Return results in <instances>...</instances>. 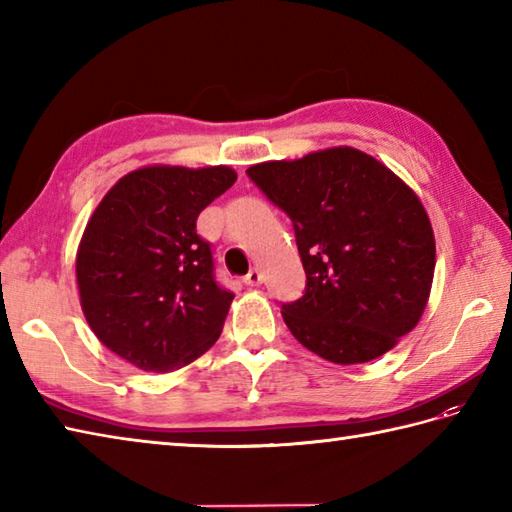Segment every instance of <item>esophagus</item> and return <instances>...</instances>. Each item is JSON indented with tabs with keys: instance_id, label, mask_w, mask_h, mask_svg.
<instances>
[{
	"instance_id": "esophagus-1",
	"label": "esophagus",
	"mask_w": 512,
	"mask_h": 512,
	"mask_svg": "<svg viewBox=\"0 0 512 512\" xmlns=\"http://www.w3.org/2000/svg\"><path fill=\"white\" fill-rule=\"evenodd\" d=\"M262 279H264L262 270L253 268V270H250V273L244 277V284H246V286H259V284H262Z\"/></svg>"
}]
</instances>
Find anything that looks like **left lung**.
<instances>
[{
	"mask_svg": "<svg viewBox=\"0 0 512 512\" xmlns=\"http://www.w3.org/2000/svg\"><path fill=\"white\" fill-rule=\"evenodd\" d=\"M246 173L295 228L306 290L281 317L303 347L339 365L367 363L416 328L436 239L418 195L394 171L334 147Z\"/></svg>",
	"mask_w": 512,
	"mask_h": 512,
	"instance_id": "1",
	"label": "left lung"
}]
</instances>
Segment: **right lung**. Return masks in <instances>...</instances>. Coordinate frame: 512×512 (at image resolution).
I'll return each instance as SVG.
<instances>
[{
    "label": "right lung",
    "instance_id": "1",
    "mask_svg": "<svg viewBox=\"0 0 512 512\" xmlns=\"http://www.w3.org/2000/svg\"><path fill=\"white\" fill-rule=\"evenodd\" d=\"M231 167H143L92 213L76 253V284L92 332L145 372H173L220 339L233 292L215 279L198 215L231 189Z\"/></svg>",
    "mask_w": 512,
    "mask_h": 512
}]
</instances>
